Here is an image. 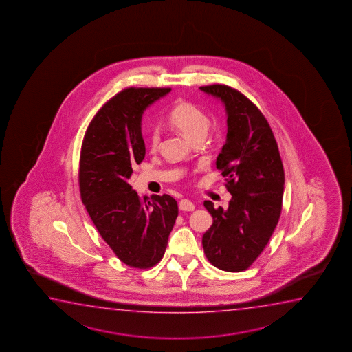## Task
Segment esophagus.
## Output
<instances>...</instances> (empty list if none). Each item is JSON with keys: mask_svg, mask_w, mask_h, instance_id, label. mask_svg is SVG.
I'll use <instances>...</instances> for the list:
<instances>
[{"mask_svg": "<svg viewBox=\"0 0 352 352\" xmlns=\"http://www.w3.org/2000/svg\"><path fill=\"white\" fill-rule=\"evenodd\" d=\"M179 209L182 212H193L195 210V204L188 199H182L179 202Z\"/></svg>", "mask_w": 352, "mask_h": 352, "instance_id": "obj_1", "label": "esophagus"}]
</instances>
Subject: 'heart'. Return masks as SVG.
<instances>
[{"label": "heart", "instance_id": "b5f03b06", "mask_svg": "<svg viewBox=\"0 0 352 352\" xmlns=\"http://www.w3.org/2000/svg\"><path fill=\"white\" fill-rule=\"evenodd\" d=\"M168 121L170 125L180 131L188 140L204 138L207 135L210 120L199 108L188 102H180L169 113ZM161 135L157 129H153L149 133V146L151 150L159 148Z\"/></svg>", "mask_w": 352, "mask_h": 352}]
</instances>
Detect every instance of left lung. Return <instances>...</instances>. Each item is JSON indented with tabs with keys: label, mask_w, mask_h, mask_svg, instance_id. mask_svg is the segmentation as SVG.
I'll return each mask as SVG.
<instances>
[{
	"label": "left lung",
	"mask_w": 352,
	"mask_h": 352,
	"mask_svg": "<svg viewBox=\"0 0 352 352\" xmlns=\"http://www.w3.org/2000/svg\"><path fill=\"white\" fill-rule=\"evenodd\" d=\"M199 89L219 98L226 109V144L217 168L232 195L227 209L204 202L214 221L203 234V249L219 270L241 272L261 255L278 225L284 167L268 121L248 97L222 84Z\"/></svg>",
	"instance_id": "left-lung-1"
}]
</instances>
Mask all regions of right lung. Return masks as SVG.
Instances as JSON below:
<instances>
[{"instance_id": "right-lung-1", "label": "right lung", "mask_w": 352, "mask_h": 352, "mask_svg": "<svg viewBox=\"0 0 352 352\" xmlns=\"http://www.w3.org/2000/svg\"><path fill=\"white\" fill-rule=\"evenodd\" d=\"M169 87H129L92 119L82 140L79 188L103 241L125 265L146 270L164 257L178 203L169 195L140 198L129 184L145 156L142 116Z\"/></svg>"}]
</instances>
